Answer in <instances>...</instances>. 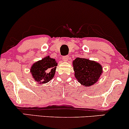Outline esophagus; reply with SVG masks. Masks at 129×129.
Masks as SVG:
<instances>
[{
    "instance_id": "1",
    "label": "esophagus",
    "mask_w": 129,
    "mask_h": 129,
    "mask_svg": "<svg viewBox=\"0 0 129 129\" xmlns=\"http://www.w3.org/2000/svg\"><path fill=\"white\" fill-rule=\"evenodd\" d=\"M62 60H63V61H65V62L67 61V60H69V56L66 55V56H63Z\"/></svg>"
}]
</instances>
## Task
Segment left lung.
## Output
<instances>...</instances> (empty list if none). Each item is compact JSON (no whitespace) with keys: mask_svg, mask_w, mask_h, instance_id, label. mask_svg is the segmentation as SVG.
<instances>
[{"mask_svg":"<svg viewBox=\"0 0 129 129\" xmlns=\"http://www.w3.org/2000/svg\"><path fill=\"white\" fill-rule=\"evenodd\" d=\"M76 78L82 85L89 86L97 82L102 73L101 65L95 61L77 58L73 61Z\"/></svg>","mask_w":129,"mask_h":129,"instance_id":"8db88e82","label":"left lung"}]
</instances>
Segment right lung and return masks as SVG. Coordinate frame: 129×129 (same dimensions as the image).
I'll return each instance as SVG.
<instances>
[{
  "instance_id": "right-lung-1",
  "label": "right lung",
  "mask_w": 129,
  "mask_h": 129,
  "mask_svg": "<svg viewBox=\"0 0 129 129\" xmlns=\"http://www.w3.org/2000/svg\"><path fill=\"white\" fill-rule=\"evenodd\" d=\"M56 66L57 63L55 59L47 56L34 63L31 67L30 72L35 81L46 83L53 77Z\"/></svg>"
}]
</instances>
